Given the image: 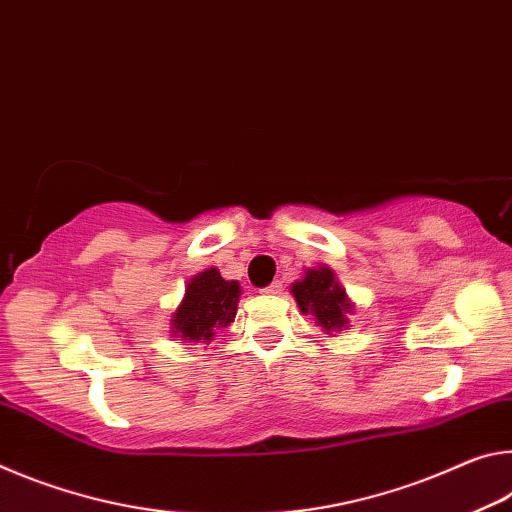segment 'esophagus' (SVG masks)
Listing matches in <instances>:
<instances>
[{
  "label": "esophagus",
  "mask_w": 512,
  "mask_h": 512,
  "mask_svg": "<svg viewBox=\"0 0 512 512\" xmlns=\"http://www.w3.org/2000/svg\"><path fill=\"white\" fill-rule=\"evenodd\" d=\"M263 292H265V295H279V292H281V283L274 281V283H270V286H267V288H263Z\"/></svg>",
  "instance_id": "1"
}]
</instances>
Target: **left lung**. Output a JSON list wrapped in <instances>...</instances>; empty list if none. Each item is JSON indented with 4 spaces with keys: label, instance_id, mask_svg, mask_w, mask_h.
Instances as JSON below:
<instances>
[{
    "label": "left lung",
    "instance_id": "8db88e82",
    "mask_svg": "<svg viewBox=\"0 0 512 512\" xmlns=\"http://www.w3.org/2000/svg\"><path fill=\"white\" fill-rule=\"evenodd\" d=\"M292 295H295L301 313H311L326 333L338 331L347 324L345 313L351 311V304L347 301L345 288L335 281L329 267L308 270L304 281L292 286Z\"/></svg>",
    "mask_w": 512,
    "mask_h": 512
}]
</instances>
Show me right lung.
Wrapping results in <instances>:
<instances>
[{"instance_id": "1", "label": "right lung", "mask_w": 512, "mask_h": 512, "mask_svg": "<svg viewBox=\"0 0 512 512\" xmlns=\"http://www.w3.org/2000/svg\"><path fill=\"white\" fill-rule=\"evenodd\" d=\"M238 299V281H224L215 267L197 274L188 283L177 313L172 315V333L181 335L183 340H211L215 329L233 322Z\"/></svg>"}]
</instances>
